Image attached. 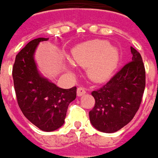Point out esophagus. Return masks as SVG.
Instances as JSON below:
<instances>
[{
    "instance_id": "1",
    "label": "esophagus",
    "mask_w": 158,
    "mask_h": 158,
    "mask_svg": "<svg viewBox=\"0 0 158 158\" xmlns=\"http://www.w3.org/2000/svg\"><path fill=\"white\" fill-rule=\"evenodd\" d=\"M85 88H83V87H79L78 88V90H77V95L79 96H82V95H84L85 94Z\"/></svg>"
}]
</instances>
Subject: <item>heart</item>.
<instances>
[{
  "label": "heart",
  "mask_w": 158,
  "mask_h": 158,
  "mask_svg": "<svg viewBox=\"0 0 158 158\" xmlns=\"http://www.w3.org/2000/svg\"><path fill=\"white\" fill-rule=\"evenodd\" d=\"M72 56L74 63L87 67L88 76L95 82H103L108 79L118 62L116 49L102 40L80 44L73 49Z\"/></svg>",
  "instance_id": "b5f03b06"
}]
</instances>
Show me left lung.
<instances>
[{"mask_svg": "<svg viewBox=\"0 0 158 158\" xmlns=\"http://www.w3.org/2000/svg\"><path fill=\"white\" fill-rule=\"evenodd\" d=\"M132 61L125 64L106 85L92 92L95 99L89 112L92 125L101 132L114 133L127 125L142 102L145 68L142 56L130 47Z\"/></svg>", "mask_w": 158, "mask_h": 158, "instance_id": "1", "label": "left lung"}]
</instances>
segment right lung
<instances>
[{
  "instance_id": "add662e5",
  "label": "right lung",
  "mask_w": 158,
  "mask_h": 158,
  "mask_svg": "<svg viewBox=\"0 0 158 158\" xmlns=\"http://www.w3.org/2000/svg\"><path fill=\"white\" fill-rule=\"evenodd\" d=\"M39 37L30 41L16 55L12 75L16 100L24 116L43 131H54L64 123L69 104L76 99L77 87L63 89L43 77L36 68L35 49Z\"/></svg>"
}]
</instances>
